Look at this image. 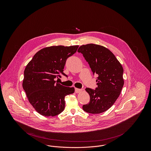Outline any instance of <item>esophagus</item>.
Listing matches in <instances>:
<instances>
[{"label": "esophagus", "mask_w": 151, "mask_h": 151, "mask_svg": "<svg viewBox=\"0 0 151 151\" xmlns=\"http://www.w3.org/2000/svg\"><path fill=\"white\" fill-rule=\"evenodd\" d=\"M81 91V89H78V88H75V93H79V92H80Z\"/></svg>", "instance_id": "34e87169"}]
</instances>
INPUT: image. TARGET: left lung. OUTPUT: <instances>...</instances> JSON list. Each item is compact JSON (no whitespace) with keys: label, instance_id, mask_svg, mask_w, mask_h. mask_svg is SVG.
Here are the masks:
<instances>
[{"label":"left lung","instance_id":"left-lung-1","mask_svg":"<svg viewBox=\"0 0 151 151\" xmlns=\"http://www.w3.org/2000/svg\"><path fill=\"white\" fill-rule=\"evenodd\" d=\"M81 52L93 72L98 75L97 87L86 89L90 96L88 104L83 106L86 113L100 114L106 111L117 100L124 84L123 69L115 55L107 48L93 43L81 46Z\"/></svg>","mask_w":151,"mask_h":151}]
</instances>
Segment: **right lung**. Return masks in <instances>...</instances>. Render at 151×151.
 Masks as SVG:
<instances>
[{"label": "right lung", "mask_w": 151, "mask_h": 151, "mask_svg": "<svg viewBox=\"0 0 151 151\" xmlns=\"http://www.w3.org/2000/svg\"><path fill=\"white\" fill-rule=\"evenodd\" d=\"M79 46H57L38 51L26 66L22 87L30 104L41 115L49 116L65 109V96L75 92L73 87L56 83L55 79L67 75L63 69L67 58Z\"/></svg>", "instance_id": "1"}]
</instances>
